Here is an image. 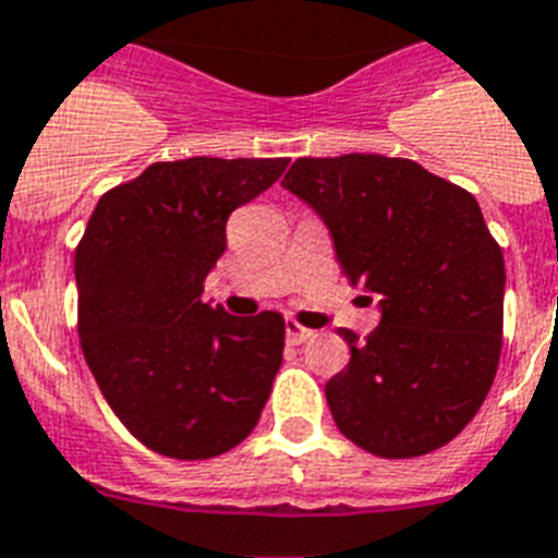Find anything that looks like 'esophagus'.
I'll return each mask as SVG.
<instances>
[{"mask_svg":"<svg viewBox=\"0 0 558 558\" xmlns=\"http://www.w3.org/2000/svg\"><path fill=\"white\" fill-rule=\"evenodd\" d=\"M312 337H315V331H312V329H303L298 320H287V340L292 345L306 343V340H312Z\"/></svg>","mask_w":558,"mask_h":558,"instance_id":"obj_1","label":"esophagus"}]
</instances>
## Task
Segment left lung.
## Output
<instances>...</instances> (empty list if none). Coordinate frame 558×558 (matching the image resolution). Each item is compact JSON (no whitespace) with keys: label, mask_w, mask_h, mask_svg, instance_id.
I'll return each mask as SVG.
<instances>
[{"label":"left lung","mask_w":558,"mask_h":558,"mask_svg":"<svg viewBox=\"0 0 558 558\" xmlns=\"http://www.w3.org/2000/svg\"><path fill=\"white\" fill-rule=\"evenodd\" d=\"M283 186L320 215L380 326L340 329L349 366L326 383L337 428L409 460L451 442L480 411L502 351L505 260L471 192L409 158H298ZM372 301V298H368Z\"/></svg>","instance_id":"left-lung-1"}]
</instances>
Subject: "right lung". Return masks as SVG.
<instances>
[{"label": "right lung", "instance_id": "obj_1", "mask_svg": "<svg viewBox=\"0 0 558 558\" xmlns=\"http://www.w3.org/2000/svg\"><path fill=\"white\" fill-rule=\"evenodd\" d=\"M289 158L149 163L105 192L76 246L78 337L124 428L172 460H209L252 434L283 360L278 312L201 301L227 221Z\"/></svg>", "mask_w": 558, "mask_h": 558}]
</instances>
